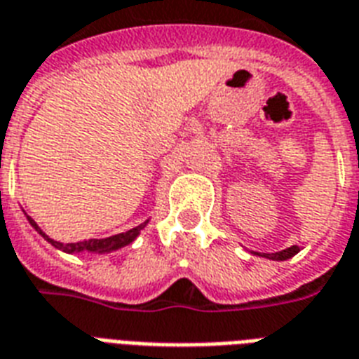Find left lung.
<instances>
[{"mask_svg":"<svg viewBox=\"0 0 359 359\" xmlns=\"http://www.w3.org/2000/svg\"><path fill=\"white\" fill-rule=\"evenodd\" d=\"M297 253H299V247L293 245L289 247V249H283V251H278V253H264V257L272 259V261H287V259H291Z\"/></svg>","mask_w":359,"mask_h":359,"instance_id":"left-lung-1","label":"left lung"}]
</instances>
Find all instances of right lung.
<instances>
[{
    "label": "right lung",
    "mask_w": 359,
    "mask_h": 359,
    "mask_svg": "<svg viewBox=\"0 0 359 359\" xmlns=\"http://www.w3.org/2000/svg\"><path fill=\"white\" fill-rule=\"evenodd\" d=\"M28 220H30L32 226L36 228V230L43 236L45 240L49 241L51 245L57 247V249H60V251H65V253H81V251H89V253H110V251H116V249H119V247L129 245V243L139 236L140 230L146 226V222H142V224H139V226L127 230V232L116 233V236L102 238V240H83V241H78V243H60V241L51 240L47 233L41 232L38 224H36V220L30 219V217H28Z\"/></svg>",
    "instance_id": "add662e5"
}]
</instances>
